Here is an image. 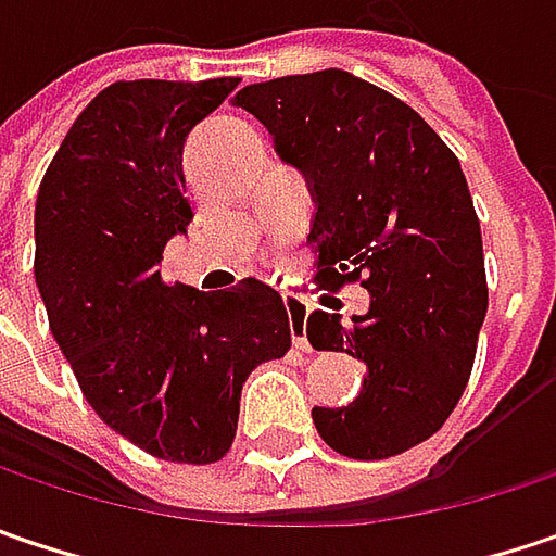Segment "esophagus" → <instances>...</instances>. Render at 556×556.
<instances>
[{
	"label": "esophagus",
	"instance_id": "esophagus-1",
	"mask_svg": "<svg viewBox=\"0 0 556 556\" xmlns=\"http://www.w3.org/2000/svg\"><path fill=\"white\" fill-rule=\"evenodd\" d=\"M282 302H286L289 320H292V343H295V349H302V352H311L308 333H305V317H308L305 302H302V299H295V295H286Z\"/></svg>",
	"mask_w": 556,
	"mask_h": 556
}]
</instances>
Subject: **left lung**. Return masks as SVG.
<instances>
[{
  "mask_svg": "<svg viewBox=\"0 0 556 556\" xmlns=\"http://www.w3.org/2000/svg\"><path fill=\"white\" fill-rule=\"evenodd\" d=\"M314 198V279L362 282L371 305L343 324L314 311L308 343L365 362L362 393L314 408V428L349 459H387L438 434L475 365L488 314L481 226L456 153L393 93L340 68L239 90Z\"/></svg>",
  "mask_w": 556,
  "mask_h": 556,
  "instance_id": "obj_1",
  "label": "left lung"
}]
</instances>
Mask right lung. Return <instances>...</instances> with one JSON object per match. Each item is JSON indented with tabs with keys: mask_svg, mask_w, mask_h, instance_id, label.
<instances>
[{
	"mask_svg": "<svg viewBox=\"0 0 556 556\" xmlns=\"http://www.w3.org/2000/svg\"><path fill=\"white\" fill-rule=\"evenodd\" d=\"M239 87L115 81L75 125L37 191L34 277L50 330L93 412L169 463L229 453L248 375L292 345L277 289L169 286L163 248L191 223L181 150Z\"/></svg>",
	"mask_w": 556,
	"mask_h": 556,
	"instance_id": "obj_1",
	"label": "right lung"
}]
</instances>
